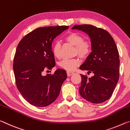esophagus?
Returning a JSON list of instances; mask_svg holds the SVG:
<instances>
[{
	"label": "esophagus",
	"instance_id": "obj_1",
	"mask_svg": "<svg viewBox=\"0 0 130 130\" xmlns=\"http://www.w3.org/2000/svg\"><path fill=\"white\" fill-rule=\"evenodd\" d=\"M73 74H74V72H70V71H67V76H70Z\"/></svg>",
	"mask_w": 130,
	"mask_h": 130
}]
</instances>
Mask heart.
<instances>
[{
    "mask_svg": "<svg viewBox=\"0 0 130 130\" xmlns=\"http://www.w3.org/2000/svg\"><path fill=\"white\" fill-rule=\"evenodd\" d=\"M64 41L74 46V54H78L81 58H85L89 56L92 50L91 43L89 41L84 40L81 34L71 32L64 37ZM52 49L54 56L59 58L60 56L61 44L59 41H55L52 44ZM80 61L78 58L64 59L59 63L60 67L68 71H72L80 65Z\"/></svg>",
    "mask_w": 130,
    "mask_h": 130,
    "instance_id": "obj_1",
    "label": "heart"
}]
</instances>
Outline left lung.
<instances>
[{
  "label": "left lung",
  "mask_w": 130,
  "mask_h": 130,
  "mask_svg": "<svg viewBox=\"0 0 130 130\" xmlns=\"http://www.w3.org/2000/svg\"><path fill=\"white\" fill-rule=\"evenodd\" d=\"M72 29L86 32L91 41L92 52L80 69L94 75L88 78L80 74V95L92 103L104 102L112 94L119 78V56L115 41L107 31L93 25H75Z\"/></svg>",
  "instance_id": "8db88e82"
}]
</instances>
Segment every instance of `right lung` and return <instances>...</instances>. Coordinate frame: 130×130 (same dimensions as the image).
<instances>
[{
	"label": "right lung",
	"instance_id": "add662e5",
	"mask_svg": "<svg viewBox=\"0 0 130 130\" xmlns=\"http://www.w3.org/2000/svg\"><path fill=\"white\" fill-rule=\"evenodd\" d=\"M68 28L67 26L37 28L26 35L18 45L13 63L16 85L24 99L32 105L46 107L60 94L67 77L65 70L58 69L54 74L46 76L42 73L56 65L52 42Z\"/></svg>",
	"mask_w": 130,
	"mask_h": 130
}]
</instances>
